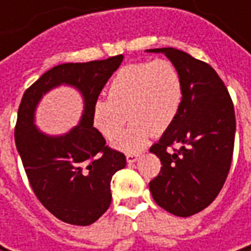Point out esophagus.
<instances>
[{"mask_svg":"<svg viewBox=\"0 0 251 251\" xmlns=\"http://www.w3.org/2000/svg\"><path fill=\"white\" fill-rule=\"evenodd\" d=\"M138 156H140L138 153H132V152H131V153H127L126 158H127V162H128V163H134L135 160L138 159Z\"/></svg>","mask_w":251,"mask_h":251,"instance_id":"34e87169","label":"esophagus"}]
</instances>
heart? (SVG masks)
<instances>
[{
  "instance_id": "1",
  "label": "heart",
  "mask_w": 251,
  "mask_h": 251,
  "mask_svg": "<svg viewBox=\"0 0 251 251\" xmlns=\"http://www.w3.org/2000/svg\"><path fill=\"white\" fill-rule=\"evenodd\" d=\"M106 95L107 100L99 99L93 104L95 128L113 140L128 116L132 123L114 145L123 151H137L151 132L162 135L173 124L183 99V85L176 65L158 58L121 67L107 85Z\"/></svg>"
}]
</instances>
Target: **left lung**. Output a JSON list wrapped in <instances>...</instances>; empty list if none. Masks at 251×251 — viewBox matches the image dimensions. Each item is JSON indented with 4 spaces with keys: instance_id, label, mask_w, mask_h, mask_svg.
<instances>
[{
    "instance_id": "8db88e82",
    "label": "left lung",
    "mask_w": 251,
    "mask_h": 251,
    "mask_svg": "<svg viewBox=\"0 0 251 251\" xmlns=\"http://www.w3.org/2000/svg\"><path fill=\"white\" fill-rule=\"evenodd\" d=\"M148 51L165 54L183 85L176 119L150 150L162 163L150 190L159 207L191 217L207 208L225 184L236 131L233 101L209 64L172 47Z\"/></svg>"
}]
</instances>
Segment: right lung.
Instances as JSON below:
<instances>
[{
    "label": "right lung",
    "mask_w": 251,
    "mask_h": 251,
    "mask_svg": "<svg viewBox=\"0 0 251 251\" xmlns=\"http://www.w3.org/2000/svg\"><path fill=\"white\" fill-rule=\"evenodd\" d=\"M123 61V55L89 63L55 65L24 93L15 126V142L34 196L65 224L96 222L111 202L113 175L126 166V155L106 145L92 123L100 91ZM61 83L78 87L85 100L81 123L68 134L50 137L33 124L34 109L46 91Z\"/></svg>",
    "instance_id": "add662e5"
}]
</instances>
